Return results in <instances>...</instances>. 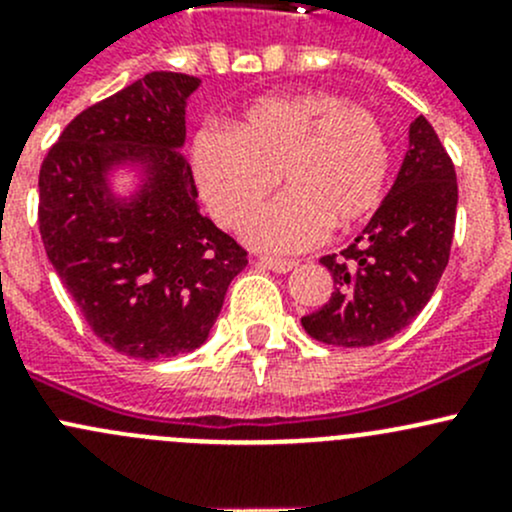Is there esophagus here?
Wrapping results in <instances>:
<instances>
[{"instance_id": "34e87169", "label": "esophagus", "mask_w": 512, "mask_h": 512, "mask_svg": "<svg viewBox=\"0 0 512 512\" xmlns=\"http://www.w3.org/2000/svg\"><path fill=\"white\" fill-rule=\"evenodd\" d=\"M257 262H260L262 267H267V270L282 272V275H285V272H292L294 267H297V262L294 260H280V257H260Z\"/></svg>"}]
</instances>
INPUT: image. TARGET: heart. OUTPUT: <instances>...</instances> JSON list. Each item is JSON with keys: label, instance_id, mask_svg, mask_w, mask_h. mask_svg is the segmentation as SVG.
<instances>
[{"label": "heart", "instance_id": "1", "mask_svg": "<svg viewBox=\"0 0 512 512\" xmlns=\"http://www.w3.org/2000/svg\"><path fill=\"white\" fill-rule=\"evenodd\" d=\"M193 170L220 225L242 227L277 188L287 193L247 225V240L272 252L317 245L379 210L391 175L384 123L332 91L272 94L252 101L230 131L198 133Z\"/></svg>", "mask_w": 512, "mask_h": 512}]
</instances>
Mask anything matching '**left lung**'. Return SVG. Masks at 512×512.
Masks as SVG:
<instances>
[{
  "label": "left lung",
  "instance_id": "1",
  "mask_svg": "<svg viewBox=\"0 0 512 512\" xmlns=\"http://www.w3.org/2000/svg\"><path fill=\"white\" fill-rule=\"evenodd\" d=\"M456 205L453 160L418 116L396 183L374 218L347 250L319 260L332 272L334 292L302 317L304 332L334 347H374L409 327L448 265Z\"/></svg>",
  "mask_w": 512,
  "mask_h": 512
}]
</instances>
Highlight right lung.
<instances>
[{
	"mask_svg": "<svg viewBox=\"0 0 512 512\" xmlns=\"http://www.w3.org/2000/svg\"><path fill=\"white\" fill-rule=\"evenodd\" d=\"M200 79L151 71L81 111L39 170L49 262L103 344L133 359L193 352L208 339L247 252L198 208L183 156L185 101ZM141 162L147 180L116 201L105 175Z\"/></svg>",
	"mask_w": 512,
	"mask_h": 512,
	"instance_id": "obj_1",
	"label": "right lung"
}]
</instances>
